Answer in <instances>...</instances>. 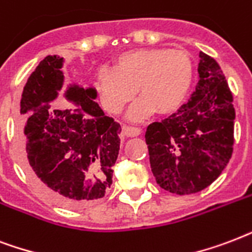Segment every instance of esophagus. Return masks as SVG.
I'll return each instance as SVG.
<instances>
[{
  "mask_svg": "<svg viewBox=\"0 0 252 252\" xmlns=\"http://www.w3.org/2000/svg\"><path fill=\"white\" fill-rule=\"evenodd\" d=\"M142 130L138 127H131V126H125L124 127V134L126 136H138L140 135Z\"/></svg>",
  "mask_w": 252,
  "mask_h": 252,
  "instance_id": "esophagus-1",
  "label": "esophagus"
}]
</instances>
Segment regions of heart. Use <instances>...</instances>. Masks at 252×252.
<instances>
[{
  "mask_svg": "<svg viewBox=\"0 0 252 252\" xmlns=\"http://www.w3.org/2000/svg\"><path fill=\"white\" fill-rule=\"evenodd\" d=\"M193 80L188 52L171 48H143L121 54L113 69H102L97 79L104 108L118 114L134 98H142L128 110V120L176 112L187 98Z\"/></svg>",
  "mask_w": 252,
  "mask_h": 252,
  "instance_id": "b5f03b06",
  "label": "heart"
}]
</instances>
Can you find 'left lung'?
I'll return each mask as SVG.
<instances>
[{
  "mask_svg": "<svg viewBox=\"0 0 252 252\" xmlns=\"http://www.w3.org/2000/svg\"><path fill=\"white\" fill-rule=\"evenodd\" d=\"M233 94L221 67L200 52L198 83L188 102L148 125L146 143L155 180L176 194L197 193L222 173L234 144Z\"/></svg>",
  "mask_w": 252,
  "mask_h": 252,
  "instance_id": "obj_1",
  "label": "left lung"
}]
</instances>
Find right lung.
I'll list each match as a JSON object with an SVG mask.
<instances>
[{
    "instance_id": "add662e5",
    "label": "right lung",
    "mask_w": 252,
    "mask_h": 252,
    "mask_svg": "<svg viewBox=\"0 0 252 252\" xmlns=\"http://www.w3.org/2000/svg\"><path fill=\"white\" fill-rule=\"evenodd\" d=\"M63 63L60 56H46L23 88V165L43 196L75 209L102 198L110 188L121 126L94 102V88L69 85L64 97L76 108H52L64 83Z\"/></svg>"
}]
</instances>
